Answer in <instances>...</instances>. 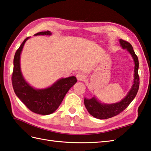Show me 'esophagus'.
<instances>
[{
	"label": "esophagus",
	"mask_w": 151,
	"mask_h": 151,
	"mask_svg": "<svg viewBox=\"0 0 151 151\" xmlns=\"http://www.w3.org/2000/svg\"><path fill=\"white\" fill-rule=\"evenodd\" d=\"M76 78H77V79H78V80H79V81H83L85 79V74H83V73L79 72L76 75Z\"/></svg>",
	"instance_id": "esophagus-1"
}]
</instances>
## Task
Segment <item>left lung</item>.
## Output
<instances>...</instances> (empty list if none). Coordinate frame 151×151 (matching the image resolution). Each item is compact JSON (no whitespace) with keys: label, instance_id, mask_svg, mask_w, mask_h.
<instances>
[{"label":"left lung","instance_id":"left-lung-1","mask_svg":"<svg viewBox=\"0 0 151 151\" xmlns=\"http://www.w3.org/2000/svg\"><path fill=\"white\" fill-rule=\"evenodd\" d=\"M120 43L123 49H126L131 54L135 62L134 79L132 88L127 95L122 100L114 104H102L99 102L95 96L92 99H84V104L88 112L91 115L96 118L104 120L114 117L119 114L129 106V104L135 97L139 87V76L138 74L139 60L137 56L135 55L133 47L129 42L123 39H120Z\"/></svg>","mask_w":151,"mask_h":151}]
</instances>
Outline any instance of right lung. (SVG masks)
Here are the masks:
<instances>
[{"mask_svg":"<svg viewBox=\"0 0 151 151\" xmlns=\"http://www.w3.org/2000/svg\"><path fill=\"white\" fill-rule=\"evenodd\" d=\"M49 31H42L35 35H50ZM29 37L25 39L14 58L12 83L14 92L20 101L33 112L41 115L53 113L58 109L68 91L77 82L74 76L58 79L52 86L44 89H35L27 83L20 69V55L24 45Z\"/></svg>","mask_w":151,"mask_h":151,"instance_id":"obj_1","label":"right lung"}]
</instances>
